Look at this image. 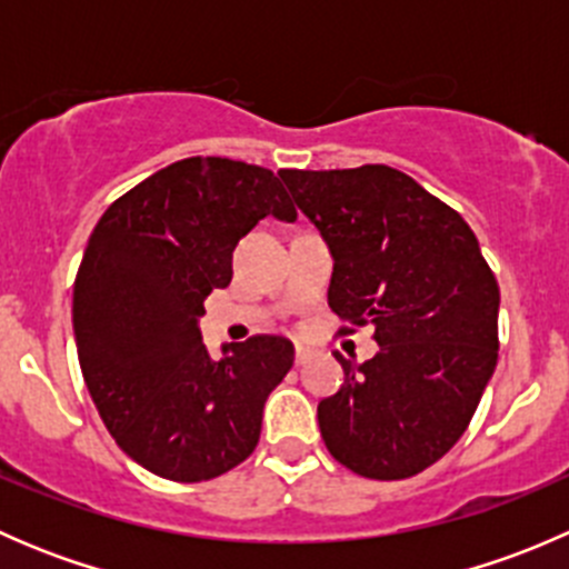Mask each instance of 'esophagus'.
<instances>
[{
	"label": "esophagus",
	"mask_w": 569,
	"mask_h": 569,
	"mask_svg": "<svg viewBox=\"0 0 569 569\" xmlns=\"http://www.w3.org/2000/svg\"><path fill=\"white\" fill-rule=\"evenodd\" d=\"M311 358H313V349L306 347V343H297V347H295V363L302 366V363H308Z\"/></svg>",
	"instance_id": "34e87169"
}]
</instances>
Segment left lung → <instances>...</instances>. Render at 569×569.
Segmentation results:
<instances>
[{
	"label": "left lung",
	"mask_w": 569,
	"mask_h": 569,
	"mask_svg": "<svg viewBox=\"0 0 569 569\" xmlns=\"http://www.w3.org/2000/svg\"><path fill=\"white\" fill-rule=\"evenodd\" d=\"M280 178L330 248V308L380 343L360 366L336 352L343 386L319 401L321 440L358 476L410 479L462 438L496 371V274L468 222L401 170Z\"/></svg>",
	"instance_id": "8db88e82"
}]
</instances>
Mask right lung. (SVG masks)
Masks as SVG:
<instances>
[{"label":"right lung","instance_id":"right-lung-1","mask_svg":"<svg viewBox=\"0 0 569 569\" xmlns=\"http://www.w3.org/2000/svg\"><path fill=\"white\" fill-rule=\"evenodd\" d=\"M267 214L295 222L267 168L189 157L114 200L73 283V336L101 421L137 465L209 481L258 446L267 396L295 363L283 336L200 341L203 300L231 283L233 248Z\"/></svg>","mask_w":569,"mask_h":569}]
</instances>
